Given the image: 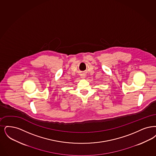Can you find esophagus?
<instances>
[{
  "label": "esophagus",
  "instance_id": "34e87169",
  "mask_svg": "<svg viewBox=\"0 0 156 156\" xmlns=\"http://www.w3.org/2000/svg\"><path fill=\"white\" fill-rule=\"evenodd\" d=\"M81 78H85V75L83 74V75H81Z\"/></svg>",
  "mask_w": 156,
  "mask_h": 156
}]
</instances>
